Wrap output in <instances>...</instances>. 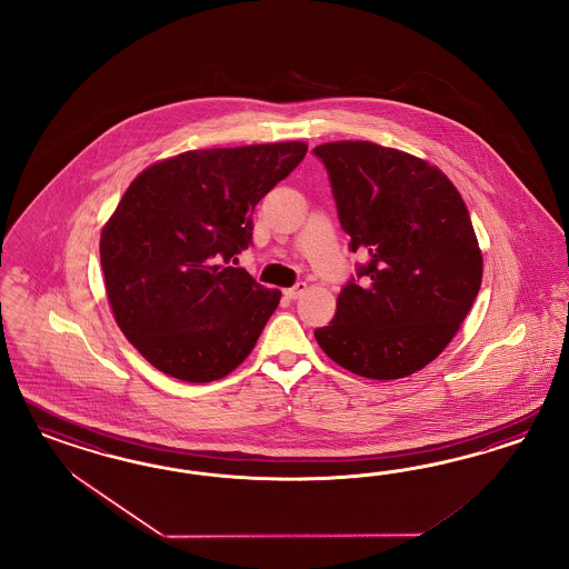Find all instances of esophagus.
I'll return each mask as SVG.
<instances>
[{
  "label": "esophagus",
  "mask_w": 569,
  "mask_h": 569,
  "mask_svg": "<svg viewBox=\"0 0 569 569\" xmlns=\"http://www.w3.org/2000/svg\"><path fill=\"white\" fill-rule=\"evenodd\" d=\"M307 290H309V286H307L305 281H298L293 288H288V290H286V296H288L290 300H296V298H300V296L307 292Z\"/></svg>",
  "instance_id": "1"
}]
</instances>
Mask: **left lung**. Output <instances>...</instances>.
<instances>
[{
    "label": "left lung",
    "mask_w": 569,
    "mask_h": 569,
    "mask_svg": "<svg viewBox=\"0 0 569 569\" xmlns=\"http://www.w3.org/2000/svg\"><path fill=\"white\" fill-rule=\"evenodd\" d=\"M326 164L350 250L367 264L315 338L329 359L369 379L407 378L461 328L482 286L469 210L445 172L373 141L315 148Z\"/></svg>",
    "instance_id": "1"
}]
</instances>
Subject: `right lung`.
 Masks as SVG:
<instances>
[{"label":"right lung","instance_id":"obj_1","mask_svg":"<svg viewBox=\"0 0 569 569\" xmlns=\"http://www.w3.org/2000/svg\"><path fill=\"white\" fill-rule=\"evenodd\" d=\"M305 141L190 150L150 164L100 238L112 315L139 355L181 381L238 369L281 292L229 267L252 241V212L300 164Z\"/></svg>","mask_w":569,"mask_h":569}]
</instances>
